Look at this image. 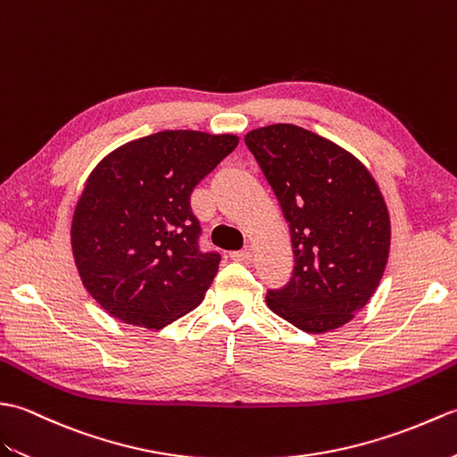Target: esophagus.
Wrapping results in <instances>:
<instances>
[{
  "mask_svg": "<svg viewBox=\"0 0 457 457\" xmlns=\"http://www.w3.org/2000/svg\"><path fill=\"white\" fill-rule=\"evenodd\" d=\"M230 260H235V262H250L252 260V252L248 248L230 252Z\"/></svg>",
  "mask_w": 457,
  "mask_h": 457,
  "instance_id": "esophagus-1",
  "label": "esophagus"
}]
</instances>
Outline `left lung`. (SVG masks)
I'll use <instances>...</instances> for the list:
<instances>
[{
  "label": "left lung",
  "mask_w": 457,
  "mask_h": 457,
  "mask_svg": "<svg viewBox=\"0 0 457 457\" xmlns=\"http://www.w3.org/2000/svg\"><path fill=\"white\" fill-rule=\"evenodd\" d=\"M286 217L291 278L268 307L305 332L346 324L378 289L389 258V212L375 179L350 152L295 125L245 137Z\"/></svg>",
  "instance_id": "1"
}]
</instances>
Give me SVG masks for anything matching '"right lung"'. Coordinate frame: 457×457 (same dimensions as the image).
I'll list each match as a JSON object with an SVG mask.
<instances>
[{"instance_id":"1","label":"right lung","mask_w":457,"mask_h":457,"mask_svg":"<svg viewBox=\"0 0 457 457\" xmlns=\"http://www.w3.org/2000/svg\"><path fill=\"white\" fill-rule=\"evenodd\" d=\"M235 135L162 130L113 150L87 178L72 220L74 260L111 317L164 328L197 307L220 254L201 250L189 195Z\"/></svg>"}]
</instances>
